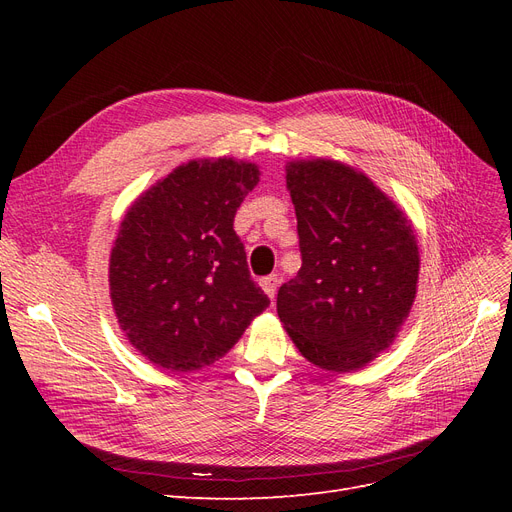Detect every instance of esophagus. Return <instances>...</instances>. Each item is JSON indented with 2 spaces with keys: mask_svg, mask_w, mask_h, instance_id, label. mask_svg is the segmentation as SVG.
<instances>
[{
  "mask_svg": "<svg viewBox=\"0 0 512 512\" xmlns=\"http://www.w3.org/2000/svg\"><path fill=\"white\" fill-rule=\"evenodd\" d=\"M277 275L275 273H271V275H267V277H262L260 280V286H262V290L267 292V297L269 299H275V290H277Z\"/></svg>",
  "mask_w": 512,
  "mask_h": 512,
  "instance_id": "esophagus-1",
  "label": "esophagus"
}]
</instances>
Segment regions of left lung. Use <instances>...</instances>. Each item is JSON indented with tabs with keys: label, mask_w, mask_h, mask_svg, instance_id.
I'll use <instances>...</instances> for the list:
<instances>
[{
	"label": "left lung",
	"mask_w": 512,
	"mask_h": 512,
	"mask_svg": "<svg viewBox=\"0 0 512 512\" xmlns=\"http://www.w3.org/2000/svg\"><path fill=\"white\" fill-rule=\"evenodd\" d=\"M301 269L277 292L294 346L329 371H354L393 344L418 280L410 220L374 181L333 160L290 162Z\"/></svg>",
	"instance_id": "1"
}]
</instances>
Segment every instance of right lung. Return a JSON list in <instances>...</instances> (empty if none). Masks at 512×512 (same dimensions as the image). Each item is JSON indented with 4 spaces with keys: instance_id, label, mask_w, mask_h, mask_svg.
Masks as SVG:
<instances>
[{
    "instance_id": "right-lung-1",
    "label": "right lung",
    "mask_w": 512,
    "mask_h": 512,
    "mask_svg": "<svg viewBox=\"0 0 512 512\" xmlns=\"http://www.w3.org/2000/svg\"><path fill=\"white\" fill-rule=\"evenodd\" d=\"M258 175L250 162L192 160L128 209L108 282L119 327L147 361L170 371L211 365L269 307L232 228Z\"/></svg>"
}]
</instances>
